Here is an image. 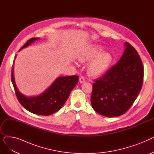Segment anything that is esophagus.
<instances>
[{
	"label": "esophagus",
	"instance_id": "obj_1",
	"mask_svg": "<svg viewBox=\"0 0 154 154\" xmlns=\"http://www.w3.org/2000/svg\"><path fill=\"white\" fill-rule=\"evenodd\" d=\"M79 82H80V83H81V84H83V83L85 82V78L84 77H82V76L80 77V78H79Z\"/></svg>",
	"mask_w": 154,
	"mask_h": 154
}]
</instances>
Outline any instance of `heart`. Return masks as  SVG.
Here are the masks:
<instances>
[{"mask_svg": "<svg viewBox=\"0 0 154 154\" xmlns=\"http://www.w3.org/2000/svg\"><path fill=\"white\" fill-rule=\"evenodd\" d=\"M102 48L97 45L88 46L80 52L77 59L82 63H88L87 72L91 76L99 77L106 73L112 62V56L107 52H102Z\"/></svg>", "mask_w": 154, "mask_h": 154, "instance_id": "heart-1", "label": "heart"}]
</instances>
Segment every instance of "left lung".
Instances as JSON below:
<instances>
[{"label":"left lung","mask_w":154,"mask_h":154,"mask_svg":"<svg viewBox=\"0 0 154 154\" xmlns=\"http://www.w3.org/2000/svg\"><path fill=\"white\" fill-rule=\"evenodd\" d=\"M117 64L93 84L91 103L99 114L107 117L122 115L129 109L140 92L143 68L135 48L128 42Z\"/></svg>","instance_id":"obj_1"}]
</instances>
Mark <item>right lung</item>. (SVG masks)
<instances>
[{
	"label": "right lung",
	"instance_id": "obj_1",
	"mask_svg": "<svg viewBox=\"0 0 154 154\" xmlns=\"http://www.w3.org/2000/svg\"><path fill=\"white\" fill-rule=\"evenodd\" d=\"M38 39L39 38L29 39L20 51ZM11 79L17 97L24 108L34 114L49 116L59 111L63 107L68 99L71 91L77 84L79 77L72 75L57 77L43 93L34 97H27L19 91L14 80V64L12 69Z\"/></svg>",
	"mask_w": 154,
	"mask_h": 154
}]
</instances>
